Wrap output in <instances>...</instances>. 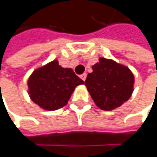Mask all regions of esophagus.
<instances>
[{"instance_id":"34e87169","label":"esophagus","mask_w":157,"mask_h":157,"mask_svg":"<svg viewBox=\"0 0 157 157\" xmlns=\"http://www.w3.org/2000/svg\"><path fill=\"white\" fill-rule=\"evenodd\" d=\"M79 77L81 78V79L83 80V81H85V80H86V73H83V74H81Z\"/></svg>"}]
</instances>
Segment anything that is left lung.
<instances>
[{
  "instance_id": "left-lung-1",
  "label": "left lung",
  "mask_w": 157,
  "mask_h": 157,
  "mask_svg": "<svg viewBox=\"0 0 157 157\" xmlns=\"http://www.w3.org/2000/svg\"><path fill=\"white\" fill-rule=\"evenodd\" d=\"M92 68L93 72L87 75L85 86L100 109L113 110L131 97L135 78L128 67L100 57Z\"/></svg>"
}]
</instances>
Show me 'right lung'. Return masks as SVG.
Segmentation results:
<instances>
[{
  "mask_svg": "<svg viewBox=\"0 0 157 157\" xmlns=\"http://www.w3.org/2000/svg\"><path fill=\"white\" fill-rule=\"evenodd\" d=\"M84 81L70 68H63L54 60L34 71L28 80L29 94L43 109L53 111L67 104L76 86Z\"/></svg>",
  "mask_w": 157,
  "mask_h": 157,
  "instance_id": "right-lung-1",
  "label": "right lung"
}]
</instances>
